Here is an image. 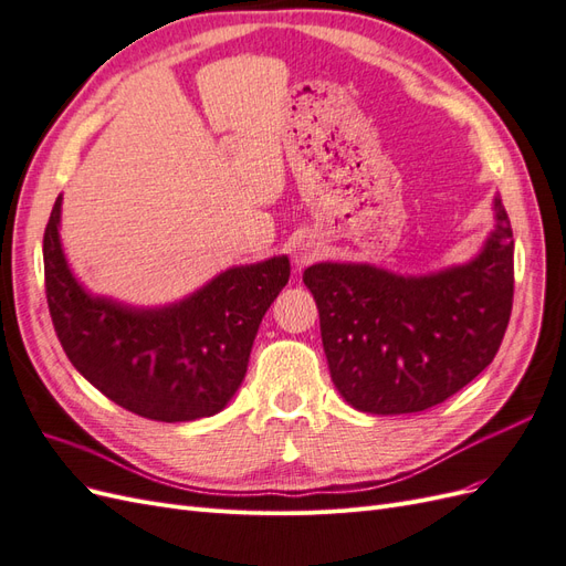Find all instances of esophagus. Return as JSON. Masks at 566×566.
Listing matches in <instances>:
<instances>
[{"label":"esophagus","instance_id":"1","mask_svg":"<svg viewBox=\"0 0 566 566\" xmlns=\"http://www.w3.org/2000/svg\"><path fill=\"white\" fill-rule=\"evenodd\" d=\"M316 254V250H310V248H300V252H297V266H304V264H310L312 262V256Z\"/></svg>","mask_w":566,"mask_h":566}]
</instances>
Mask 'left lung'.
I'll use <instances>...</instances> for the list:
<instances>
[{"label": "left lung", "mask_w": 566, "mask_h": 566, "mask_svg": "<svg viewBox=\"0 0 566 566\" xmlns=\"http://www.w3.org/2000/svg\"><path fill=\"white\" fill-rule=\"evenodd\" d=\"M493 212L495 227L468 264L427 276L352 262L304 271L331 378L349 406L373 416L418 413L493 361L515 290V241L499 196Z\"/></svg>", "instance_id": "left-lung-1"}]
</instances>
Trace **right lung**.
<instances>
[{"instance_id": "1", "label": "right lung", "mask_w": 566, "mask_h": 566, "mask_svg": "<svg viewBox=\"0 0 566 566\" xmlns=\"http://www.w3.org/2000/svg\"><path fill=\"white\" fill-rule=\"evenodd\" d=\"M59 196L44 231L49 314L71 364L132 413L188 422L219 413L241 387L260 323L290 279L285 254L221 271L188 297L132 306L92 295L61 245Z\"/></svg>"}]
</instances>
